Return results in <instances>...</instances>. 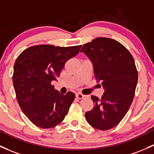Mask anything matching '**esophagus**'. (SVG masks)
Listing matches in <instances>:
<instances>
[{
	"label": "esophagus",
	"instance_id": "34e87169",
	"mask_svg": "<svg viewBox=\"0 0 154 154\" xmlns=\"http://www.w3.org/2000/svg\"><path fill=\"white\" fill-rule=\"evenodd\" d=\"M85 95H83V94H76V97L77 98V99H83L84 97H85Z\"/></svg>",
	"mask_w": 154,
	"mask_h": 154
}]
</instances>
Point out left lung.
<instances>
[{
  "label": "left lung",
  "instance_id": "8db88e82",
  "mask_svg": "<svg viewBox=\"0 0 154 154\" xmlns=\"http://www.w3.org/2000/svg\"><path fill=\"white\" fill-rule=\"evenodd\" d=\"M80 52L91 60L96 80L104 89L100 99L91 96L94 107L85 118L96 129H110L124 118L134 99L138 80L134 60L124 45L105 37L85 44Z\"/></svg>",
  "mask_w": 154,
  "mask_h": 154
}]
</instances>
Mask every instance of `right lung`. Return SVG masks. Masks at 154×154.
<instances>
[{
  "instance_id": "add662e5",
  "label": "right lung",
  "mask_w": 154,
  "mask_h": 154,
  "mask_svg": "<svg viewBox=\"0 0 154 154\" xmlns=\"http://www.w3.org/2000/svg\"><path fill=\"white\" fill-rule=\"evenodd\" d=\"M81 45H35L17 57L12 76L17 100L28 119L38 127L50 129L61 123L75 99L62 95L51 84L59 77L66 62L79 53Z\"/></svg>"
}]
</instances>
